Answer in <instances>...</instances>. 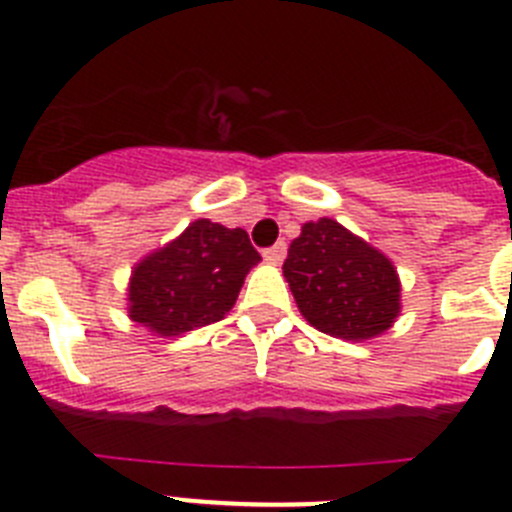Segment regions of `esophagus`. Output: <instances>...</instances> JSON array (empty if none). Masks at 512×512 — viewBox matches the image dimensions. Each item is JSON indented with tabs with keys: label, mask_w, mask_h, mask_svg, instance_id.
I'll return each instance as SVG.
<instances>
[{
	"label": "esophagus",
	"mask_w": 512,
	"mask_h": 512,
	"mask_svg": "<svg viewBox=\"0 0 512 512\" xmlns=\"http://www.w3.org/2000/svg\"><path fill=\"white\" fill-rule=\"evenodd\" d=\"M284 256H287V243H284V241L274 243V246L266 248V251H264V259L269 261V264H282Z\"/></svg>",
	"instance_id": "esophagus-1"
}]
</instances>
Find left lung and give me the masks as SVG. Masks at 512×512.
<instances>
[{
    "mask_svg": "<svg viewBox=\"0 0 512 512\" xmlns=\"http://www.w3.org/2000/svg\"><path fill=\"white\" fill-rule=\"evenodd\" d=\"M282 269L307 323L328 336L366 341L400 315L392 261L330 217L302 225Z\"/></svg>",
    "mask_w": 512,
    "mask_h": 512,
    "instance_id": "obj_1",
    "label": "left lung"
}]
</instances>
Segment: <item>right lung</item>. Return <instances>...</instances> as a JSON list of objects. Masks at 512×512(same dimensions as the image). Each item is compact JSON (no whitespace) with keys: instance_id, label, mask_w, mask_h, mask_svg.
<instances>
[{"instance_id":"1","label":"right lung","mask_w":512,"mask_h":512,"mask_svg":"<svg viewBox=\"0 0 512 512\" xmlns=\"http://www.w3.org/2000/svg\"><path fill=\"white\" fill-rule=\"evenodd\" d=\"M261 261L241 228L194 220L176 241L133 269L128 312L158 336L217 323L238 300L243 279Z\"/></svg>"}]
</instances>
